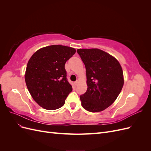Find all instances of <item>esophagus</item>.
Masks as SVG:
<instances>
[{"instance_id": "1", "label": "esophagus", "mask_w": 151, "mask_h": 151, "mask_svg": "<svg viewBox=\"0 0 151 151\" xmlns=\"http://www.w3.org/2000/svg\"><path fill=\"white\" fill-rule=\"evenodd\" d=\"M78 83H79L78 81H75V82H74V84H75V86H77V84H78Z\"/></svg>"}]
</instances>
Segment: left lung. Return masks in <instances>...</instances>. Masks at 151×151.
I'll return each mask as SVG.
<instances>
[{
  "label": "left lung",
  "mask_w": 151,
  "mask_h": 151,
  "mask_svg": "<svg viewBox=\"0 0 151 151\" xmlns=\"http://www.w3.org/2000/svg\"><path fill=\"white\" fill-rule=\"evenodd\" d=\"M77 52L86 70V92L80 96L83 107L99 112L115 101L123 88V70L120 63L108 53L97 48L78 49Z\"/></svg>",
  "instance_id": "left-lung-1"
}]
</instances>
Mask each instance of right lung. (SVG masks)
Wrapping results in <instances>:
<instances>
[{"label": "right lung", "mask_w": 151, "mask_h": 151, "mask_svg": "<svg viewBox=\"0 0 151 151\" xmlns=\"http://www.w3.org/2000/svg\"><path fill=\"white\" fill-rule=\"evenodd\" d=\"M76 52L69 47L51 45L38 50L30 58L25 81L32 98L40 106L53 110L65 104L72 91L65 64Z\"/></svg>", "instance_id": "add662e5"}]
</instances>
